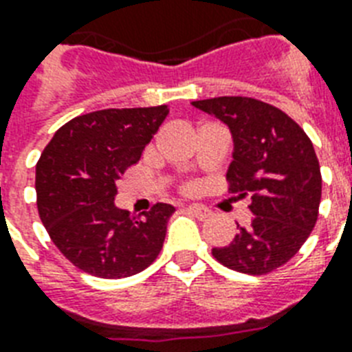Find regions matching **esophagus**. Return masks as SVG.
<instances>
[{
  "label": "esophagus",
  "instance_id": "obj_1",
  "mask_svg": "<svg viewBox=\"0 0 352 352\" xmlns=\"http://www.w3.org/2000/svg\"><path fill=\"white\" fill-rule=\"evenodd\" d=\"M186 210L190 212V214L197 215L199 219H206V217H210V212L206 206H203V204H190V206H186Z\"/></svg>",
  "mask_w": 352,
  "mask_h": 352
}]
</instances>
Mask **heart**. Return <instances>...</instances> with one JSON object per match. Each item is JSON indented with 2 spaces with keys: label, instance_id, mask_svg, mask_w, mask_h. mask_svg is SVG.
<instances>
[{
  "label": "heart",
  "instance_id": "obj_1",
  "mask_svg": "<svg viewBox=\"0 0 352 352\" xmlns=\"http://www.w3.org/2000/svg\"><path fill=\"white\" fill-rule=\"evenodd\" d=\"M195 190V184L193 182H188V184H184V192H193Z\"/></svg>",
  "mask_w": 352,
  "mask_h": 352
}]
</instances>
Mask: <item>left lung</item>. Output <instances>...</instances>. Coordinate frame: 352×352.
<instances>
[{
    "label": "left lung",
    "instance_id": "8db88e82",
    "mask_svg": "<svg viewBox=\"0 0 352 352\" xmlns=\"http://www.w3.org/2000/svg\"><path fill=\"white\" fill-rule=\"evenodd\" d=\"M192 104L230 127L228 193L250 197L254 214L230 245L212 254L237 272H274L298 254L318 221L322 171L311 138L287 113L256 98L217 96Z\"/></svg>",
    "mask_w": 352,
    "mask_h": 352
}]
</instances>
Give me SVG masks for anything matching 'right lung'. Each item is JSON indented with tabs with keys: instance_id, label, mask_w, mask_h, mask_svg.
Returning <instances> with one entry per match:
<instances>
[{
	"instance_id": "right-lung-1",
	"label": "right lung",
	"mask_w": 352,
	"mask_h": 352,
	"mask_svg": "<svg viewBox=\"0 0 352 352\" xmlns=\"http://www.w3.org/2000/svg\"><path fill=\"white\" fill-rule=\"evenodd\" d=\"M168 106L102 109L63 124L36 164L38 214L56 248L84 272L120 279L142 272L164 245L175 208L142 215L115 206L117 179L140 160Z\"/></svg>"
}]
</instances>
